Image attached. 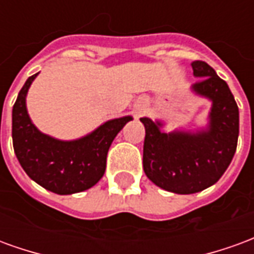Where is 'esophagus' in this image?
Listing matches in <instances>:
<instances>
[{"label": "esophagus", "mask_w": 254, "mask_h": 254, "mask_svg": "<svg viewBox=\"0 0 254 254\" xmlns=\"http://www.w3.org/2000/svg\"><path fill=\"white\" fill-rule=\"evenodd\" d=\"M143 111H144L143 107H138V109H137V114H141V113H143Z\"/></svg>", "instance_id": "34e87169"}]
</instances>
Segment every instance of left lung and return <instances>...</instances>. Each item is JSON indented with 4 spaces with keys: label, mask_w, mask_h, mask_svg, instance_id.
Masks as SVG:
<instances>
[{
    "label": "left lung",
    "mask_w": 254,
    "mask_h": 254,
    "mask_svg": "<svg viewBox=\"0 0 254 254\" xmlns=\"http://www.w3.org/2000/svg\"><path fill=\"white\" fill-rule=\"evenodd\" d=\"M191 67L198 80L190 91L212 103L207 127L166 133L162 121L140 118L145 127L144 173L156 187L177 194L216 184L233 160L240 133V111L227 83L204 61H193Z\"/></svg>",
    "instance_id": "1"
}]
</instances>
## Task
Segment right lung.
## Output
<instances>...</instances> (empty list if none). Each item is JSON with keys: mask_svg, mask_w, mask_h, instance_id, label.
Segmentation results:
<instances>
[{"mask_svg": "<svg viewBox=\"0 0 254 254\" xmlns=\"http://www.w3.org/2000/svg\"><path fill=\"white\" fill-rule=\"evenodd\" d=\"M39 73L27 78L12 110L14 154L27 176L47 190L73 194L98 184L106 170V158L113 140L130 116L109 120L76 140H60L42 133L32 124L25 98Z\"/></svg>", "mask_w": 254, "mask_h": 254, "instance_id": "add662e5", "label": "right lung"}]
</instances>
